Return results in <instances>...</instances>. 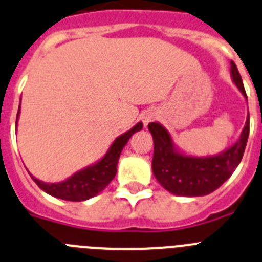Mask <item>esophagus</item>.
<instances>
[{"label":"esophagus","instance_id":"1","mask_svg":"<svg viewBox=\"0 0 262 262\" xmlns=\"http://www.w3.org/2000/svg\"><path fill=\"white\" fill-rule=\"evenodd\" d=\"M158 117H159V112H158V111H154V110L147 111V112H146V114L143 115L142 121H143V124H145V126H146L148 124V122L154 121V120H157Z\"/></svg>","mask_w":262,"mask_h":262}]
</instances>
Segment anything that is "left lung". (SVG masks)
Listing matches in <instances>:
<instances>
[{"mask_svg": "<svg viewBox=\"0 0 262 262\" xmlns=\"http://www.w3.org/2000/svg\"><path fill=\"white\" fill-rule=\"evenodd\" d=\"M230 73L232 82L247 100L242 77L232 61ZM148 130L154 140L152 173L158 183L172 194L199 197L218 189L239 166L249 136V114L236 142L218 154L207 157L184 152L160 122H150Z\"/></svg>", "mask_w": 262, "mask_h": 262, "instance_id": "obj_1", "label": "left lung"}]
</instances>
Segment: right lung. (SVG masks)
Listing matches in <instances>:
<instances>
[{
    "label": "right lung",
    "mask_w": 262,
    "mask_h": 262,
    "mask_svg": "<svg viewBox=\"0 0 262 262\" xmlns=\"http://www.w3.org/2000/svg\"><path fill=\"white\" fill-rule=\"evenodd\" d=\"M19 114L20 104L18 108V115H16V125H18ZM142 128V122L136 124L130 130L117 137L116 140L112 142V145L110 146L104 157L100 158L95 163L77 171L74 175L68 178L67 180L60 181V183H44V181L34 178L30 172L28 173L32 178V180L37 184L40 189L53 195V197L65 200V201L75 202L90 200L95 197L96 194H99L111 181L114 180V178L116 176L117 163H119V158L122 148L125 147L129 138Z\"/></svg>",
    "instance_id": "add662e5"
}]
</instances>
